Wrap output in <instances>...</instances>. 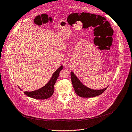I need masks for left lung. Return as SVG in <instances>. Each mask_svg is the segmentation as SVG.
<instances>
[{
    "label": "left lung",
    "mask_w": 132,
    "mask_h": 132,
    "mask_svg": "<svg viewBox=\"0 0 132 132\" xmlns=\"http://www.w3.org/2000/svg\"><path fill=\"white\" fill-rule=\"evenodd\" d=\"M71 79L76 93L81 97L90 98L98 96L103 94L108 87L99 90L89 88L81 82L72 71L71 72Z\"/></svg>",
    "instance_id": "8db88e82"
}]
</instances>
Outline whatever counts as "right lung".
I'll list each match as a JSON object with an SVG mask.
<instances>
[{
    "label": "right lung",
    "instance_id": "add662e5",
    "mask_svg": "<svg viewBox=\"0 0 132 132\" xmlns=\"http://www.w3.org/2000/svg\"><path fill=\"white\" fill-rule=\"evenodd\" d=\"M63 69V65L59 68L52 75L49 81L43 87L32 92H25L24 94L27 96L36 99H46L51 96L54 91V85L59 77L61 71ZM21 90H22L19 87Z\"/></svg>",
    "mask_w": 132,
    "mask_h": 132
}]
</instances>
